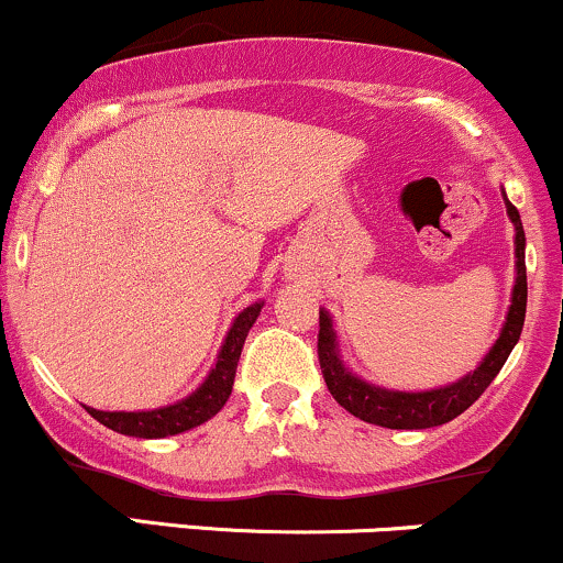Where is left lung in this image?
<instances>
[{"label": "left lung", "instance_id": "8db88e82", "mask_svg": "<svg viewBox=\"0 0 563 563\" xmlns=\"http://www.w3.org/2000/svg\"><path fill=\"white\" fill-rule=\"evenodd\" d=\"M506 209L510 222L516 228V286H514V301H510L508 320L503 325L500 339L489 349L484 363L461 378L457 384L444 386V389L434 391H389L378 389V386L365 384V380L354 378L352 373L341 365L339 352H335V335L331 328V318L320 312V333H318V357L320 371L325 378L328 391L344 410L357 416L360 421L386 426V429H431V426L450 423L452 418L461 416L468 410L476 399L482 397L484 389L493 384L500 367L506 365L510 349L519 341L521 328H525L527 314V264H525V228L516 206L506 198Z\"/></svg>", "mask_w": 563, "mask_h": 563}]
</instances>
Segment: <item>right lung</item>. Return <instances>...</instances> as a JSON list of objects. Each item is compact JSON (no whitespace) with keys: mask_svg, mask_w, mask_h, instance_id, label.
Listing matches in <instances>:
<instances>
[{"mask_svg":"<svg viewBox=\"0 0 563 563\" xmlns=\"http://www.w3.org/2000/svg\"><path fill=\"white\" fill-rule=\"evenodd\" d=\"M264 303H251L238 314L232 322L228 339H224L222 352H219L214 371L209 373V378L203 380L198 391H192L190 397L183 402L161 407V410H145V412H102L95 407H87L89 416L95 421H100L108 429L119 431L126 437H140V439H161L172 434H183V431L192 429L209 421L211 416H217L222 410L228 397L232 394V380H235V367L241 360L243 341L249 335L251 325L260 318Z\"/></svg>","mask_w":563,"mask_h":563,"instance_id":"right-lung-1","label":"right lung"}]
</instances>
